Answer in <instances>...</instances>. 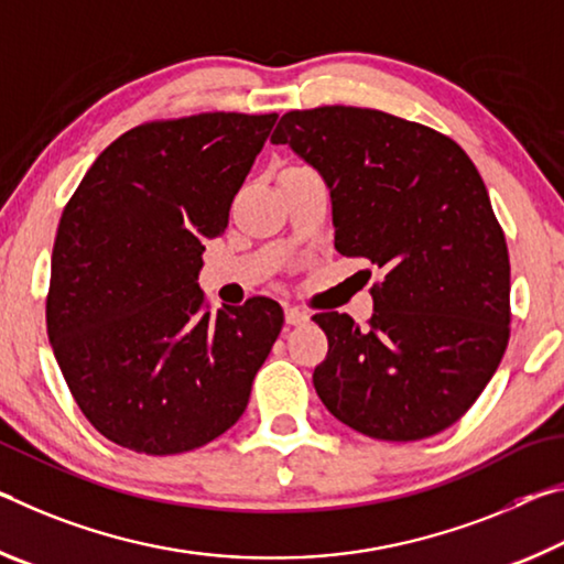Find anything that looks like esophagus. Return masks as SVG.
<instances>
[{"label":"esophagus","mask_w":564,"mask_h":564,"mask_svg":"<svg viewBox=\"0 0 564 564\" xmlns=\"http://www.w3.org/2000/svg\"><path fill=\"white\" fill-rule=\"evenodd\" d=\"M284 322L292 327H297V325H304V322H310V315L307 312H302L300 307H284Z\"/></svg>","instance_id":"34e87169"}]
</instances>
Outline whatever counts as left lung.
Listing matches in <instances>:
<instances>
[{
  "mask_svg": "<svg viewBox=\"0 0 564 564\" xmlns=\"http://www.w3.org/2000/svg\"><path fill=\"white\" fill-rule=\"evenodd\" d=\"M327 182L335 247L365 257L367 327L322 312L325 408L375 440L437 435L473 408L510 339V257L490 195L463 147L380 109L288 112L272 134Z\"/></svg>",
  "mask_w": 564,
  "mask_h": 564,
  "instance_id": "1",
  "label": "left lung"
}]
</instances>
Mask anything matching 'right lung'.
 Here are the masks:
<instances>
[{"instance_id":"add662e5","label":"right lung","mask_w":564,"mask_h":564,"mask_svg":"<svg viewBox=\"0 0 564 564\" xmlns=\"http://www.w3.org/2000/svg\"><path fill=\"white\" fill-rule=\"evenodd\" d=\"M274 122L207 112L129 129L62 212L50 345L74 402L117 445L180 455L242 417L282 307L252 297L212 315L197 276Z\"/></svg>"}]
</instances>
